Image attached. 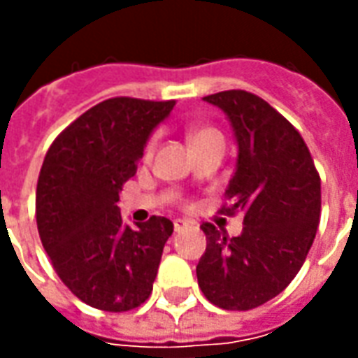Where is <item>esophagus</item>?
Segmentation results:
<instances>
[{"label": "esophagus", "mask_w": 358, "mask_h": 358, "mask_svg": "<svg viewBox=\"0 0 358 358\" xmlns=\"http://www.w3.org/2000/svg\"><path fill=\"white\" fill-rule=\"evenodd\" d=\"M187 226H189L187 220H182V218H176V220H174V230H176V232L184 230V228H187Z\"/></svg>", "instance_id": "obj_1"}]
</instances>
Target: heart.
Masks as SVG:
<instances>
[{"mask_svg": "<svg viewBox=\"0 0 358 358\" xmlns=\"http://www.w3.org/2000/svg\"><path fill=\"white\" fill-rule=\"evenodd\" d=\"M210 140H222V136H220L215 128H192V130L187 132V141H189L192 148ZM149 151H151V145L148 148V153Z\"/></svg>", "mask_w": 358, "mask_h": 358, "instance_id": "b5f03b06", "label": "heart"}]
</instances>
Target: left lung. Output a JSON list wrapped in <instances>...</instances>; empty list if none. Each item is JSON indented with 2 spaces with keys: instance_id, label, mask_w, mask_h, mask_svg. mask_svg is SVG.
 Returning <instances> with one entry per match:
<instances>
[{
  "instance_id": "1",
  "label": "left lung",
  "mask_w": 358,
  "mask_h": 358,
  "mask_svg": "<svg viewBox=\"0 0 358 358\" xmlns=\"http://www.w3.org/2000/svg\"><path fill=\"white\" fill-rule=\"evenodd\" d=\"M222 110L238 145L226 209L243 210V230L226 238L203 224L197 264L203 295L226 310H249L284 292L307 259L320 220V176L301 134L243 90L203 97Z\"/></svg>"
}]
</instances>
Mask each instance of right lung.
<instances>
[{"label":"right lung","instance_id":"right-lung-1","mask_svg":"<svg viewBox=\"0 0 358 358\" xmlns=\"http://www.w3.org/2000/svg\"><path fill=\"white\" fill-rule=\"evenodd\" d=\"M176 101L113 97L76 118L51 143L36 189V220L53 268L90 307L122 313L153 289L174 224H124L118 194L151 134Z\"/></svg>","mask_w":358,"mask_h":358}]
</instances>
